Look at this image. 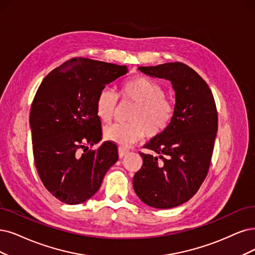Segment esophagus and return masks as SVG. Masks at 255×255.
I'll return each instance as SVG.
<instances>
[{
  "label": "esophagus",
  "instance_id": "esophagus-1",
  "mask_svg": "<svg viewBox=\"0 0 255 255\" xmlns=\"http://www.w3.org/2000/svg\"><path fill=\"white\" fill-rule=\"evenodd\" d=\"M128 153H129V150H128V149L123 148V147H120V148H119V156H120V157H124V156H126Z\"/></svg>",
  "mask_w": 255,
  "mask_h": 255
}]
</instances>
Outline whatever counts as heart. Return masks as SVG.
Masks as SVG:
<instances>
[{"mask_svg": "<svg viewBox=\"0 0 255 255\" xmlns=\"http://www.w3.org/2000/svg\"><path fill=\"white\" fill-rule=\"evenodd\" d=\"M165 90L157 82L137 77L126 81L118 91L122 101L134 104L129 115V123H117L104 130V137L111 143L126 147L133 144L146 134L154 137L161 134L170 124L174 107L165 97ZM117 96L109 88L100 91L96 101L97 115L102 122L108 123L115 116Z\"/></svg>", "mask_w": 255, "mask_h": 255, "instance_id": "obj_1", "label": "heart"}]
</instances>
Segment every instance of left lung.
Masks as SVG:
<instances>
[{
  "mask_svg": "<svg viewBox=\"0 0 255 255\" xmlns=\"http://www.w3.org/2000/svg\"><path fill=\"white\" fill-rule=\"evenodd\" d=\"M138 70L170 81L175 92L174 113L164 132L144 147L143 166L133 176L140 201L169 209L189 201L208 173L218 131V111L207 83L183 63H165Z\"/></svg>",
  "mask_w": 255,
  "mask_h": 255,
  "instance_id": "obj_1",
  "label": "left lung"
}]
</instances>
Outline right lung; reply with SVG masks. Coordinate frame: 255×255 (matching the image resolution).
<instances>
[{
  "label": "right lung",
  "mask_w": 255,
  "mask_h": 255,
  "mask_svg": "<svg viewBox=\"0 0 255 255\" xmlns=\"http://www.w3.org/2000/svg\"><path fill=\"white\" fill-rule=\"evenodd\" d=\"M127 66L74 58L46 75L30 109L34 164L46 189L69 205L86 202L119 159L118 147L102 139L96 101Z\"/></svg>",
  "instance_id": "right-lung-1"
}]
</instances>
